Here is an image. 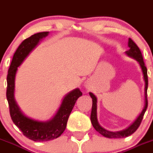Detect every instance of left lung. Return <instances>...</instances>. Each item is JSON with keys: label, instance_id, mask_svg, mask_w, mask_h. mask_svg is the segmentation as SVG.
Listing matches in <instances>:
<instances>
[{"label": "left lung", "instance_id": "1", "mask_svg": "<svg viewBox=\"0 0 153 153\" xmlns=\"http://www.w3.org/2000/svg\"><path fill=\"white\" fill-rule=\"evenodd\" d=\"M128 47L130 49L128 51H126V53L130 56L134 58L138 62H139L141 68H142L143 73V78L144 81H145V106H144L143 110L142 111L140 115L138 116L137 120L135 121L133 125L126 130H124L122 131H119V132H111V131H108L102 128L100 125H99L97 122V97L94 96L92 93H90V96L91 97L93 100L92 104V110H91V121L92 123L93 126L95 128L97 131L104 136L105 137L107 138H123L127 137L130 136L132 134L135 132L139 128L141 122H142L143 118V115L145 114L146 110L147 109L148 106V100H147V88H148V75H147V68L146 67L145 63H144L143 58V55L141 53V51L138 46L135 44V42L133 41L131 38H129L128 40Z\"/></svg>", "mask_w": 153, "mask_h": 153}]
</instances>
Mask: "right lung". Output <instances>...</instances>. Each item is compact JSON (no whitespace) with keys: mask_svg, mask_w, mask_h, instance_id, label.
<instances>
[{"mask_svg":"<svg viewBox=\"0 0 153 153\" xmlns=\"http://www.w3.org/2000/svg\"><path fill=\"white\" fill-rule=\"evenodd\" d=\"M48 31L38 32L24 40L13 57L7 77V99L10 115L13 123L22 131L24 136L34 141H48L59 137L66 128L68 117L76 100L82 95L79 89H75L65 97L55 116L48 122H40L28 118L21 112L14 100L15 76L17 68L36 47L40 41L48 35Z\"/></svg>","mask_w":153,"mask_h":153,"instance_id":"right-lung-1","label":"right lung"}]
</instances>
